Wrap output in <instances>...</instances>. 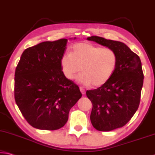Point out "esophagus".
<instances>
[{
    "instance_id": "34e87169",
    "label": "esophagus",
    "mask_w": 155,
    "mask_h": 155,
    "mask_svg": "<svg viewBox=\"0 0 155 155\" xmlns=\"http://www.w3.org/2000/svg\"><path fill=\"white\" fill-rule=\"evenodd\" d=\"M79 89H80L81 92L82 93V94H85V90L84 88L82 87H80Z\"/></svg>"
}]
</instances>
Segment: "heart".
<instances>
[{
    "instance_id": "obj_1",
    "label": "heart",
    "mask_w": 155,
    "mask_h": 155,
    "mask_svg": "<svg viewBox=\"0 0 155 155\" xmlns=\"http://www.w3.org/2000/svg\"><path fill=\"white\" fill-rule=\"evenodd\" d=\"M118 55L110 48L93 45L89 43H78L72 46L70 53L61 58V71L65 77L72 80L77 77L81 84L94 87L104 85L110 80L116 70Z\"/></svg>"
}]
</instances>
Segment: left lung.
Wrapping results in <instances>:
<instances>
[{"label": "left lung", "mask_w": 155, "mask_h": 155, "mask_svg": "<svg viewBox=\"0 0 155 155\" xmlns=\"http://www.w3.org/2000/svg\"><path fill=\"white\" fill-rule=\"evenodd\" d=\"M87 39L113 49L118 55L116 70L108 81L86 92L92 104L93 127L99 131H111L124 126L138 109L143 83L141 62L124 43L99 36Z\"/></svg>", "instance_id": "left-lung-1"}]
</instances>
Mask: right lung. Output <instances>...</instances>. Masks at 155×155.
<instances>
[{"mask_svg":"<svg viewBox=\"0 0 155 155\" xmlns=\"http://www.w3.org/2000/svg\"><path fill=\"white\" fill-rule=\"evenodd\" d=\"M67 43L62 38L29 48L17 65L14 98L25 119L35 128L55 130L64 126L70 109L82 97L78 85L61 71Z\"/></svg>","mask_w":155,"mask_h":155,"instance_id":"right-lung-1","label":"right lung"}]
</instances>
